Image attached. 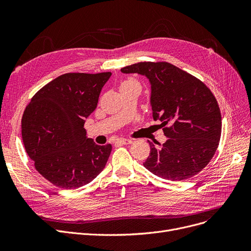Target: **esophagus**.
<instances>
[{
    "mask_svg": "<svg viewBox=\"0 0 251 251\" xmlns=\"http://www.w3.org/2000/svg\"><path fill=\"white\" fill-rule=\"evenodd\" d=\"M116 143H119V144H130V143H132V140L127 139V138H119V139L116 140Z\"/></svg>",
    "mask_w": 251,
    "mask_h": 251,
    "instance_id": "34e87169",
    "label": "esophagus"
}]
</instances>
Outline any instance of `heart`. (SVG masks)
<instances>
[{"instance_id":"b5f03b06","label":"heart","mask_w":251,"mask_h":251,"mask_svg":"<svg viewBox=\"0 0 251 251\" xmlns=\"http://www.w3.org/2000/svg\"><path fill=\"white\" fill-rule=\"evenodd\" d=\"M131 83H137L135 80H132V79H128V80H126V81H124L123 83H122V85H125V84H131Z\"/></svg>"}]
</instances>
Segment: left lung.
I'll return each mask as SVG.
<instances>
[{
    "mask_svg": "<svg viewBox=\"0 0 251 251\" xmlns=\"http://www.w3.org/2000/svg\"><path fill=\"white\" fill-rule=\"evenodd\" d=\"M121 71L149 78L152 118L162 122L168 137L157 148L149 141L151 152L143 166L172 181L200 173L213 159L222 132L221 112L213 92L199 78L168 62H139Z\"/></svg>",
    "mask_w": 251,
    "mask_h": 251,
    "instance_id": "left-lung-1",
    "label": "left lung"
}]
</instances>
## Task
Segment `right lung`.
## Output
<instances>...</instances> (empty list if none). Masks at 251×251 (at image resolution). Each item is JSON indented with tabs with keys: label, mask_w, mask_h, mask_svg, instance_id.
Wrapping results in <instances>:
<instances>
[{
	"label": "right lung",
	"mask_w": 251,
	"mask_h": 251,
	"mask_svg": "<svg viewBox=\"0 0 251 251\" xmlns=\"http://www.w3.org/2000/svg\"><path fill=\"white\" fill-rule=\"evenodd\" d=\"M111 72L66 73L46 84L26 107L21 132L34 168L54 185L75 189L103 170L111 144L98 146L86 137L85 118L98 105Z\"/></svg>",
	"instance_id": "1"
}]
</instances>
